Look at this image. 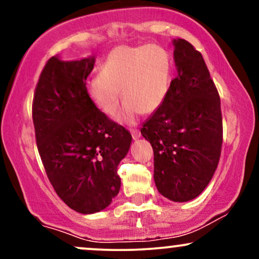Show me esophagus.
<instances>
[{
	"label": "esophagus",
	"instance_id": "esophagus-1",
	"mask_svg": "<svg viewBox=\"0 0 259 259\" xmlns=\"http://www.w3.org/2000/svg\"><path fill=\"white\" fill-rule=\"evenodd\" d=\"M130 132H132V136L134 140H138V139H140V136H141V133H140V130H138V129H133V130H130Z\"/></svg>",
	"mask_w": 259,
	"mask_h": 259
}]
</instances>
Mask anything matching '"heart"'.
I'll use <instances>...</instances> for the list:
<instances>
[{
    "instance_id": "1",
    "label": "heart",
    "mask_w": 259,
    "mask_h": 259,
    "mask_svg": "<svg viewBox=\"0 0 259 259\" xmlns=\"http://www.w3.org/2000/svg\"><path fill=\"white\" fill-rule=\"evenodd\" d=\"M170 55L156 45L118 46L107 55L99 74L89 80L86 92L101 112L112 115L121 94L125 97L117 120L132 123L142 112L152 113L167 97L171 82Z\"/></svg>"
}]
</instances>
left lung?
Listing matches in <instances>:
<instances>
[{
	"label": "left lung",
	"mask_w": 259,
	"mask_h": 259,
	"mask_svg": "<svg viewBox=\"0 0 259 259\" xmlns=\"http://www.w3.org/2000/svg\"><path fill=\"white\" fill-rule=\"evenodd\" d=\"M177 78L141 134L153 148L154 183L174 202L194 200L218 167L223 142L221 99L204 59L191 44L174 38Z\"/></svg>",
	"instance_id": "left-lung-1"
}]
</instances>
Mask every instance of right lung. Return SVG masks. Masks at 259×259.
Segmentation results:
<instances>
[{"label": "right lung", "mask_w": 259, "mask_h": 259, "mask_svg": "<svg viewBox=\"0 0 259 259\" xmlns=\"http://www.w3.org/2000/svg\"><path fill=\"white\" fill-rule=\"evenodd\" d=\"M95 57L47 61L32 101L37 150L53 189L81 214L105 209L118 195V165L132 135L100 111L86 92Z\"/></svg>", "instance_id": "add662e5"}]
</instances>
